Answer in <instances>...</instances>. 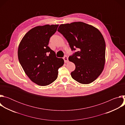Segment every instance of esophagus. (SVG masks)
Returning <instances> with one entry per match:
<instances>
[{
	"label": "esophagus",
	"mask_w": 125,
	"mask_h": 125,
	"mask_svg": "<svg viewBox=\"0 0 125 125\" xmlns=\"http://www.w3.org/2000/svg\"><path fill=\"white\" fill-rule=\"evenodd\" d=\"M63 59L64 60V62L65 63H67L69 62V60H68V58L67 56H65L64 57H63Z\"/></svg>",
	"instance_id": "esophagus-1"
}]
</instances>
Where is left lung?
Segmentation results:
<instances>
[{
  "instance_id": "8db88e82",
  "label": "left lung",
  "mask_w": 125,
  "mask_h": 125,
  "mask_svg": "<svg viewBox=\"0 0 125 125\" xmlns=\"http://www.w3.org/2000/svg\"><path fill=\"white\" fill-rule=\"evenodd\" d=\"M67 40L72 51L69 57L75 70L72 78L82 84L95 81L101 74L105 62V42L100 31L93 26L81 22L61 24L58 29Z\"/></svg>"
}]
</instances>
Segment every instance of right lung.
Masks as SVG:
<instances>
[{"instance_id":"obj_1","label":"right lung","mask_w":125,"mask_h":125,"mask_svg":"<svg viewBox=\"0 0 125 125\" xmlns=\"http://www.w3.org/2000/svg\"><path fill=\"white\" fill-rule=\"evenodd\" d=\"M59 25H46L30 30L21 41L18 50L19 62L30 80L45 86L57 78L58 69L64 64L48 46Z\"/></svg>"}]
</instances>
